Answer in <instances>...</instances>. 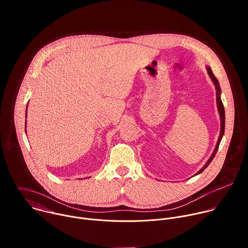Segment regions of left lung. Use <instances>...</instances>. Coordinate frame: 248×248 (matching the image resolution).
<instances>
[{
	"mask_svg": "<svg viewBox=\"0 0 248 248\" xmlns=\"http://www.w3.org/2000/svg\"><path fill=\"white\" fill-rule=\"evenodd\" d=\"M206 68H207V72H208V75H209V77H210L211 80L213 81V83H214V85H215V88H216L217 107H218V111H219V114H220V120H221V131H220L219 139H218V141H217V144H216V147H215V149H214L213 153H212L211 157L208 159V161L206 162V164L201 168V170H200L198 172H196L194 175L199 174L200 172H202V171H203V170H204L209 166V164L212 162V160L214 159V157H215V155H216V153H217V151H218V148H219V145H220L221 140H222V138H223L224 132H225V109H224V105H223L222 100H221V88H220V84H219L218 79H217V78H216V77L214 76L213 72H212L211 67H210V66H207Z\"/></svg>",
	"mask_w": 248,
	"mask_h": 248,
	"instance_id": "obj_1",
	"label": "left lung"
}]
</instances>
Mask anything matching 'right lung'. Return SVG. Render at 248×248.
<instances>
[{
    "mask_svg": "<svg viewBox=\"0 0 248 248\" xmlns=\"http://www.w3.org/2000/svg\"><path fill=\"white\" fill-rule=\"evenodd\" d=\"M26 112H27V109H26ZM25 127H26V122H25ZM25 131H26V129H25Z\"/></svg>",
    "mask_w": 248,
    "mask_h": 248,
    "instance_id": "add662e5",
    "label": "right lung"
}]
</instances>
